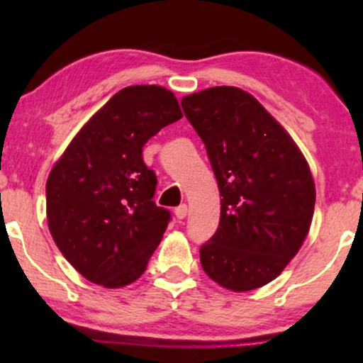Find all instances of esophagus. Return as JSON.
Here are the masks:
<instances>
[{
	"mask_svg": "<svg viewBox=\"0 0 363 363\" xmlns=\"http://www.w3.org/2000/svg\"><path fill=\"white\" fill-rule=\"evenodd\" d=\"M186 213H188L186 205H180L178 208H175V216L178 218V220H183V218L186 216Z\"/></svg>",
	"mask_w": 363,
	"mask_h": 363,
	"instance_id": "34e87169",
	"label": "esophagus"
}]
</instances>
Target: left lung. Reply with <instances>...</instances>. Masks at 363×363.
<instances>
[{
	"instance_id": "1",
	"label": "left lung",
	"mask_w": 363,
	"mask_h": 363,
	"mask_svg": "<svg viewBox=\"0 0 363 363\" xmlns=\"http://www.w3.org/2000/svg\"><path fill=\"white\" fill-rule=\"evenodd\" d=\"M182 107L223 196L218 230L200 247L203 271L230 291L257 289L281 274L309 233V165L281 123L241 89H205L183 97Z\"/></svg>"
}]
</instances>
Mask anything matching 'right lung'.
<instances>
[{"label":"right lung","mask_w":363,"mask_h":363,"mask_svg":"<svg viewBox=\"0 0 363 363\" xmlns=\"http://www.w3.org/2000/svg\"><path fill=\"white\" fill-rule=\"evenodd\" d=\"M180 118L177 97L165 87L122 89L49 173V231L62 256L94 284H132L160 245L172 215L153 201L157 177L143 163L142 148Z\"/></svg>","instance_id":"add662e5"}]
</instances>
